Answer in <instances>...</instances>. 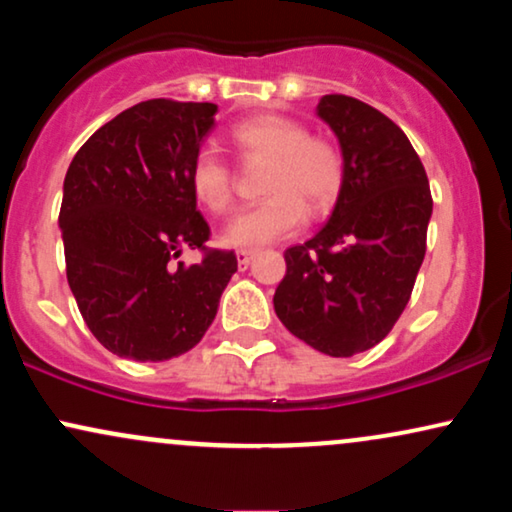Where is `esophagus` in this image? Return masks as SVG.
<instances>
[{"mask_svg":"<svg viewBox=\"0 0 512 512\" xmlns=\"http://www.w3.org/2000/svg\"><path fill=\"white\" fill-rule=\"evenodd\" d=\"M236 257H238V267L240 269H248V264L252 262V257H255V250H238Z\"/></svg>","mask_w":512,"mask_h":512,"instance_id":"obj_1","label":"esophagus"}]
</instances>
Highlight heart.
I'll return each mask as SVG.
<instances>
[{
    "instance_id": "heart-1",
    "label": "heart",
    "mask_w": 512,
    "mask_h": 512,
    "mask_svg": "<svg viewBox=\"0 0 512 512\" xmlns=\"http://www.w3.org/2000/svg\"><path fill=\"white\" fill-rule=\"evenodd\" d=\"M233 144L250 158H262V190L269 195L257 207L245 209L226 226L223 240L238 248H257L291 236L313 214H322L339 197L344 182V158L339 146L310 134L303 122L286 115H255L238 122ZM190 185L199 202L214 214L233 207V173L223 158L202 149L190 163Z\"/></svg>"
}]
</instances>
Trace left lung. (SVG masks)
I'll use <instances>...</instances> for the list:
<instances>
[{"instance_id": "left-lung-1", "label": "left lung", "mask_w": 512, "mask_h": 512, "mask_svg": "<svg viewBox=\"0 0 512 512\" xmlns=\"http://www.w3.org/2000/svg\"><path fill=\"white\" fill-rule=\"evenodd\" d=\"M317 115L342 146L344 182L330 221L284 252L274 310L322 354L373 349L407 308L426 255L433 199L407 134L368 103L322 96Z\"/></svg>"}]
</instances>
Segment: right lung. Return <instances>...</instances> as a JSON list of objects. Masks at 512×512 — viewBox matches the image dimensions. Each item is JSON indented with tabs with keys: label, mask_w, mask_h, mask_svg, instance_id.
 Masks as SVG:
<instances>
[{
	"label": "right lung",
	"mask_w": 512,
	"mask_h": 512,
	"mask_svg": "<svg viewBox=\"0 0 512 512\" xmlns=\"http://www.w3.org/2000/svg\"><path fill=\"white\" fill-rule=\"evenodd\" d=\"M214 103L154 98L122 110L76 151L60 228L67 281L88 330L132 361H168L199 344L238 272L209 250L190 163L214 127ZM202 249V263L174 260Z\"/></svg>",
	"instance_id": "right-lung-1"
}]
</instances>
